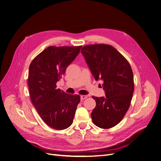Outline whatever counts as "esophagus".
<instances>
[{
  "mask_svg": "<svg viewBox=\"0 0 161 161\" xmlns=\"http://www.w3.org/2000/svg\"><path fill=\"white\" fill-rule=\"evenodd\" d=\"M80 98H81V100H85V98H87V96H85V95H81V96H80Z\"/></svg>",
  "mask_w": 161,
  "mask_h": 161,
  "instance_id": "34e87169",
  "label": "esophagus"
}]
</instances>
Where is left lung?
Wrapping results in <instances>:
<instances>
[{
    "label": "left lung",
    "instance_id": "left-lung-1",
    "mask_svg": "<svg viewBox=\"0 0 161 161\" xmlns=\"http://www.w3.org/2000/svg\"><path fill=\"white\" fill-rule=\"evenodd\" d=\"M83 54L94 79L103 81L105 97H94L91 113L94 125L109 129L119 124L130 108L134 91L133 74L130 63L113 47L95 44L83 47Z\"/></svg>",
    "mask_w": 161,
    "mask_h": 161
}]
</instances>
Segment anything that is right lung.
Segmentation results:
<instances>
[{"instance_id":"obj_1","label":"right lung","mask_w":161,"mask_h":161,"mask_svg":"<svg viewBox=\"0 0 161 161\" xmlns=\"http://www.w3.org/2000/svg\"><path fill=\"white\" fill-rule=\"evenodd\" d=\"M79 47H49L37 55L29 67L28 84L31 101L44 122L54 130L73 122L80 95L56 88L66 69L80 53Z\"/></svg>"}]
</instances>
